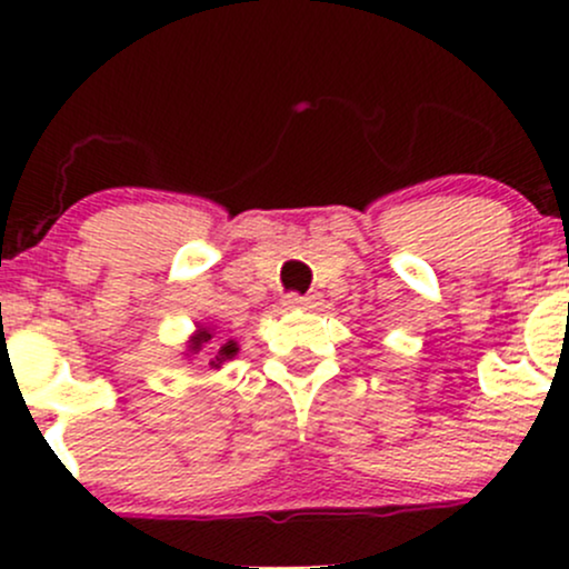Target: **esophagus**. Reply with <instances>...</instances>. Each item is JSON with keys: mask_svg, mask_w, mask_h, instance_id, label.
Returning <instances> with one entry per match:
<instances>
[{"mask_svg": "<svg viewBox=\"0 0 569 569\" xmlns=\"http://www.w3.org/2000/svg\"><path fill=\"white\" fill-rule=\"evenodd\" d=\"M286 308H302V311H308V308H317L319 306V295H289L283 300Z\"/></svg>", "mask_w": 569, "mask_h": 569, "instance_id": "esophagus-1", "label": "esophagus"}]
</instances>
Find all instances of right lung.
I'll return each instance as SVG.
<instances>
[{
  "label": "right lung",
  "mask_w": 569,
  "mask_h": 569,
  "mask_svg": "<svg viewBox=\"0 0 569 569\" xmlns=\"http://www.w3.org/2000/svg\"><path fill=\"white\" fill-rule=\"evenodd\" d=\"M220 336V330H217L214 325H194V332L192 336H189V341H187V347H183V358L187 360H192L194 355H200L203 352L206 347H209L211 341H214V338ZM239 355V343L233 341V338H226V341L220 343V349H217L214 352V358L209 360V366L211 369H222V366L228 363V360H233Z\"/></svg>",
  "instance_id": "add662e5"
}]
</instances>
